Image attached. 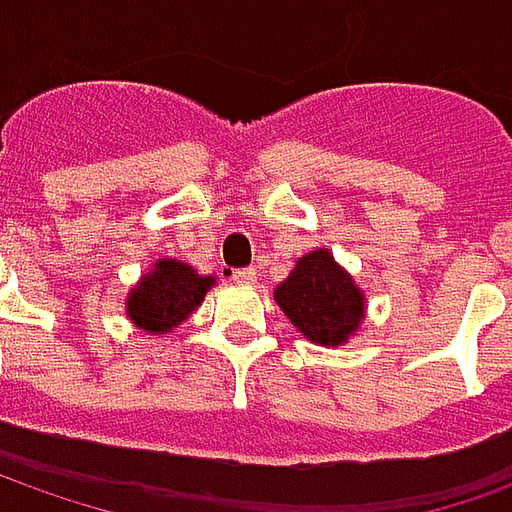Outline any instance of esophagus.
<instances>
[{"label": "esophagus", "mask_w": 512, "mask_h": 512, "mask_svg": "<svg viewBox=\"0 0 512 512\" xmlns=\"http://www.w3.org/2000/svg\"><path fill=\"white\" fill-rule=\"evenodd\" d=\"M233 282H238V285H255L257 271L255 268H238V271H233Z\"/></svg>", "instance_id": "esophagus-1"}]
</instances>
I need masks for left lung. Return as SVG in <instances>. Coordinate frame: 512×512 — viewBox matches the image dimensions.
Segmentation results:
<instances>
[{"label": "left lung", "instance_id": "left-lung-1", "mask_svg": "<svg viewBox=\"0 0 512 512\" xmlns=\"http://www.w3.org/2000/svg\"><path fill=\"white\" fill-rule=\"evenodd\" d=\"M274 299L290 323L318 345H343L365 318V293L326 249L299 257Z\"/></svg>", "mask_w": 512, "mask_h": 512}]
</instances>
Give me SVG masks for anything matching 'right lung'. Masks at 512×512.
I'll list each match as a JSON object with an SVG mask.
<instances>
[{"mask_svg": "<svg viewBox=\"0 0 512 512\" xmlns=\"http://www.w3.org/2000/svg\"><path fill=\"white\" fill-rule=\"evenodd\" d=\"M213 282L216 279L202 277L189 263L161 257L128 293V318L150 334L172 332L200 307Z\"/></svg>", "mask_w": 512, "mask_h": 512, "instance_id": "1", "label": "right lung"}]
</instances>
